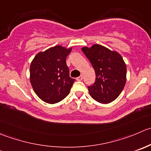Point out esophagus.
I'll list each match as a JSON object with an SVG mask.
<instances>
[{
  "mask_svg": "<svg viewBox=\"0 0 151 151\" xmlns=\"http://www.w3.org/2000/svg\"><path fill=\"white\" fill-rule=\"evenodd\" d=\"M83 77L82 75H80V77H78L77 78V80H78V81H81L82 80H83Z\"/></svg>",
  "mask_w": 151,
  "mask_h": 151,
  "instance_id": "34e87169",
  "label": "esophagus"
}]
</instances>
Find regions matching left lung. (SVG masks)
I'll list each match as a JSON object with an SVG mask.
<instances>
[{
	"instance_id": "8db88e82",
	"label": "left lung",
	"mask_w": 151,
	"mask_h": 151,
	"mask_svg": "<svg viewBox=\"0 0 151 151\" xmlns=\"http://www.w3.org/2000/svg\"><path fill=\"white\" fill-rule=\"evenodd\" d=\"M81 49L96 74L94 84L88 87L90 96L102 104L115 100L126 83L127 68L122 57L116 51L99 44L84 46Z\"/></svg>"
}]
</instances>
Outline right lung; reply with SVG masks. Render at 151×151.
Segmentation results:
<instances>
[{"label":"right lung","mask_w":151,"mask_h":151,"mask_svg":"<svg viewBox=\"0 0 151 151\" xmlns=\"http://www.w3.org/2000/svg\"><path fill=\"white\" fill-rule=\"evenodd\" d=\"M72 47L55 46L37 54L30 65V83L34 91L45 102H60L69 93L75 81L69 76L67 56Z\"/></svg>","instance_id":"add662e5"}]
</instances>
